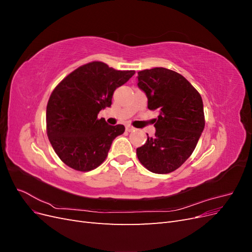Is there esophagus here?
Returning a JSON list of instances; mask_svg holds the SVG:
<instances>
[{
	"label": "esophagus",
	"instance_id": "esophagus-1",
	"mask_svg": "<svg viewBox=\"0 0 252 252\" xmlns=\"http://www.w3.org/2000/svg\"><path fill=\"white\" fill-rule=\"evenodd\" d=\"M125 128H126V131H128V132H130V131H133L134 130V127H132L131 125H126L125 126Z\"/></svg>",
	"mask_w": 252,
	"mask_h": 252
}]
</instances>
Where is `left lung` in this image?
<instances>
[{"label": "left lung", "instance_id": "obj_1", "mask_svg": "<svg viewBox=\"0 0 252 252\" xmlns=\"http://www.w3.org/2000/svg\"><path fill=\"white\" fill-rule=\"evenodd\" d=\"M138 86L148 98V109L158 110L156 134L136 148L140 163L165 174L185 163L205 127L202 96L182 74L163 67L138 72Z\"/></svg>", "mask_w": 252, "mask_h": 252}]
</instances>
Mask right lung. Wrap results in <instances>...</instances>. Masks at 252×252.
I'll use <instances>...</instances> for the list:
<instances>
[{
    "instance_id": "add662e5",
    "label": "right lung",
    "mask_w": 252,
    "mask_h": 252,
    "mask_svg": "<svg viewBox=\"0 0 252 252\" xmlns=\"http://www.w3.org/2000/svg\"><path fill=\"white\" fill-rule=\"evenodd\" d=\"M134 70H117L100 61L82 65L53 89L47 103L46 131L53 150L70 168L86 172L100 166L112 141L124 133L97 113L110 107L114 90Z\"/></svg>"
}]
</instances>
